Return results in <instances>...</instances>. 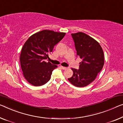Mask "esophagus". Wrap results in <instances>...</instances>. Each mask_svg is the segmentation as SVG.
<instances>
[{
  "instance_id": "obj_1",
  "label": "esophagus",
  "mask_w": 123,
  "mask_h": 123,
  "mask_svg": "<svg viewBox=\"0 0 123 123\" xmlns=\"http://www.w3.org/2000/svg\"><path fill=\"white\" fill-rule=\"evenodd\" d=\"M61 68H62V69H63V70H66V69H68V68H67V67H62V66H61Z\"/></svg>"
}]
</instances>
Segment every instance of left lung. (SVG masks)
<instances>
[{"instance_id":"obj_1","label":"left lung","mask_w":123,"mask_h":123,"mask_svg":"<svg viewBox=\"0 0 123 123\" xmlns=\"http://www.w3.org/2000/svg\"><path fill=\"white\" fill-rule=\"evenodd\" d=\"M76 55L82 59L79 69H73V75L68 80L76 87H85L91 84L104 65V53L99 43L83 32L72 33Z\"/></svg>"}]
</instances>
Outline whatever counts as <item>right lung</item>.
I'll return each mask as SVG.
<instances>
[{
    "mask_svg": "<svg viewBox=\"0 0 123 123\" xmlns=\"http://www.w3.org/2000/svg\"><path fill=\"white\" fill-rule=\"evenodd\" d=\"M65 35L45 30L33 34L25 43L20 57L21 67L25 78L31 85L42 86L50 80L53 70L58 67L45 60Z\"/></svg>",
    "mask_w": 123,
    "mask_h": 123,
    "instance_id": "add662e5",
    "label": "right lung"
}]
</instances>
